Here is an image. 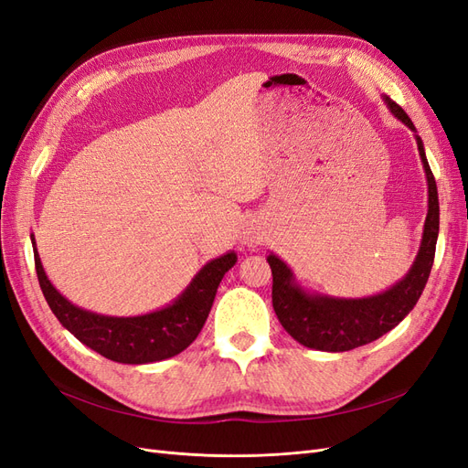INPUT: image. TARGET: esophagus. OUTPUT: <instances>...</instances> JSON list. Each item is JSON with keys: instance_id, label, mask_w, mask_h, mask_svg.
Wrapping results in <instances>:
<instances>
[{"instance_id": "obj_1", "label": "esophagus", "mask_w": 468, "mask_h": 468, "mask_svg": "<svg viewBox=\"0 0 468 468\" xmlns=\"http://www.w3.org/2000/svg\"><path fill=\"white\" fill-rule=\"evenodd\" d=\"M261 239L263 238H261V232H260L258 226H253V224L246 226L244 234H242V244H246V246H258Z\"/></svg>"}]
</instances>
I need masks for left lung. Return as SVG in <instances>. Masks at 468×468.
I'll use <instances>...</instances> for the list:
<instances>
[{"mask_svg":"<svg viewBox=\"0 0 468 468\" xmlns=\"http://www.w3.org/2000/svg\"><path fill=\"white\" fill-rule=\"evenodd\" d=\"M382 101L396 119L414 133L420 160L423 172H426L428 215L423 222L420 250L412 267L400 281H396L387 291L361 296V299H344V296L304 289L294 277L292 269L273 251H269L267 261L273 273L271 296L275 314L287 334L310 349L339 353L375 342L410 314L431 273L439 234V197L435 179L414 122L390 97L382 95Z\"/></svg>","mask_w":468,"mask_h":468,"instance_id":"8db88e82","label":"left lung"}]
</instances>
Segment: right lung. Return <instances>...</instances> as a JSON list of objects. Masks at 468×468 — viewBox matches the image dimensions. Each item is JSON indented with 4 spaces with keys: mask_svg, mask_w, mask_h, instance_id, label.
<instances>
[{
    "mask_svg": "<svg viewBox=\"0 0 468 468\" xmlns=\"http://www.w3.org/2000/svg\"><path fill=\"white\" fill-rule=\"evenodd\" d=\"M31 242L38 285L54 316L83 346L124 365L164 361L187 349L203 330L222 277L238 261L234 250L226 251L207 261L186 291H181L169 304L138 316H109L69 303L52 285L42 267L35 234H31Z\"/></svg>",
    "mask_w": 468,
    "mask_h": 468,
    "instance_id": "add662e5",
    "label": "right lung"
}]
</instances>
